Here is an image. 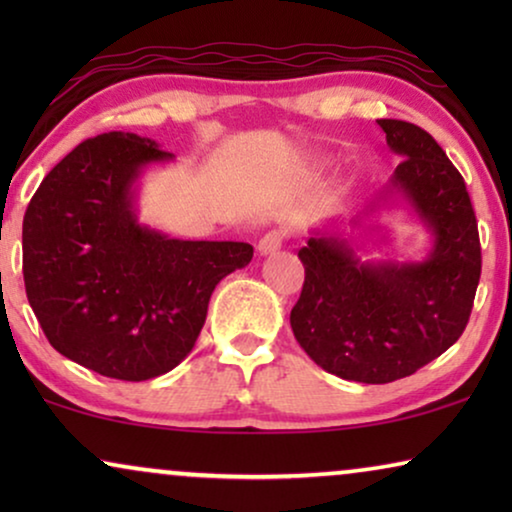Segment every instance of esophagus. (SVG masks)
I'll use <instances>...</instances> for the list:
<instances>
[{
	"label": "esophagus",
	"mask_w": 512,
	"mask_h": 512,
	"mask_svg": "<svg viewBox=\"0 0 512 512\" xmlns=\"http://www.w3.org/2000/svg\"><path fill=\"white\" fill-rule=\"evenodd\" d=\"M284 240H286L284 230H270V233H265L261 240H258V254L261 256L275 254V251L282 249Z\"/></svg>",
	"instance_id": "1"
}]
</instances>
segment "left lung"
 <instances>
[{
  "label": "left lung",
  "instance_id": "left-lung-1",
  "mask_svg": "<svg viewBox=\"0 0 512 512\" xmlns=\"http://www.w3.org/2000/svg\"><path fill=\"white\" fill-rule=\"evenodd\" d=\"M377 125L403 163L363 214L401 195L431 233L429 254L361 261L352 237L317 230L298 251L305 284L291 310L307 356L326 373L363 384L401 380L450 349L471 317L482 268L478 221L457 167L417 125L394 118Z\"/></svg>",
  "mask_w": 512,
  "mask_h": 512
}]
</instances>
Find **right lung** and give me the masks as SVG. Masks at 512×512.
Wrapping results in <instances>:
<instances>
[{
	"label": "right lung",
	"instance_id": "1",
	"mask_svg": "<svg viewBox=\"0 0 512 512\" xmlns=\"http://www.w3.org/2000/svg\"><path fill=\"white\" fill-rule=\"evenodd\" d=\"M172 153L104 132L67 153L23 219L25 291L48 342L104 377L142 382L191 354L212 291L247 242L174 240L137 219V181Z\"/></svg>",
	"mask_w": 512,
	"mask_h": 512
}]
</instances>
